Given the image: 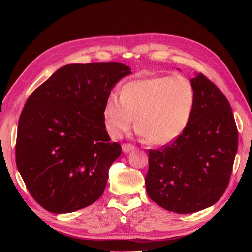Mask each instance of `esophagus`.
Instances as JSON below:
<instances>
[{"instance_id":"34e87169","label":"esophagus","mask_w":252,"mask_h":252,"mask_svg":"<svg viewBox=\"0 0 252 252\" xmlns=\"http://www.w3.org/2000/svg\"><path fill=\"white\" fill-rule=\"evenodd\" d=\"M134 148H135V146L131 145V144H122V152L125 153V154L133 151V149H134Z\"/></svg>"}]
</instances>
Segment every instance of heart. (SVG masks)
<instances>
[{
	"mask_svg": "<svg viewBox=\"0 0 252 252\" xmlns=\"http://www.w3.org/2000/svg\"><path fill=\"white\" fill-rule=\"evenodd\" d=\"M195 89L183 76H156L123 85L120 97L111 93L105 100L106 131L119 138L135 119L137 132L151 145L163 146L179 138L189 125L195 108Z\"/></svg>",
	"mask_w": 252,
	"mask_h": 252,
	"instance_id": "b5f03b06",
	"label": "heart"
}]
</instances>
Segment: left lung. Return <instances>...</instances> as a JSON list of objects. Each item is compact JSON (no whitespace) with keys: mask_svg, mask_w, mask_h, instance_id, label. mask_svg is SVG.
Returning <instances> with one entry per match:
<instances>
[{"mask_svg":"<svg viewBox=\"0 0 252 252\" xmlns=\"http://www.w3.org/2000/svg\"><path fill=\"white\" fill-rule=\"evenodd\" d=\"M196 101L179 138L148 154L149 198L165 210L192 213L220 199L231 178L238 132L225 96L202 73L190 79Z\"/></svg>","mask_w":252,"mask_h":252,"instance_id":"obj_1","label":"left lung"}]
</instances>
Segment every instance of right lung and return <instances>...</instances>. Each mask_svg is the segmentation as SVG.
Instances as JSON below:
<instances>
[{
    "instance_id": "obj_1",
    "label": "right lung",
    "mask_w": 252,
    "mask_h": 252,
    "mask_svg": "<svg viewBox=\"0 0 252 252\" xmlns=\"http://www.w3.org/2000/svg\"><path fill=\"white\" fill-rule=\"evenodd\" d=\"M131 68L120 63H70L34 90L19 118L16 164L34 200L68 213L103 194L121 146L110 142L105 100Z\"/></svg>"
}]
</instances>
